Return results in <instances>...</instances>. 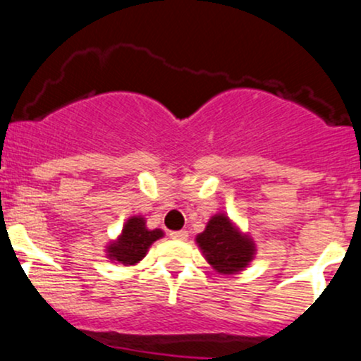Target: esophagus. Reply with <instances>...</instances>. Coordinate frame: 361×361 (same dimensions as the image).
Segmentation results:
<instances>
[{"label":"esophagus","mask_w":361,"mask_h":361,"mask_svg":"<svg viewBox=\"0 0 361 361\" xmlns=\"http://www.w3.org/2000/svg\"><path fill=\"white\" fill-rule=\"evenodd\" d=\"M169 238L176 239V241H186L188 239V231H173V233H169Z\"/></svg>","instance_id":"obj_1"}]
</instances>
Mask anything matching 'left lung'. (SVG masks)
<instances>
[{
    "label": "left lung",
    "instance_id": "1",
    "mask_svg": "<svg viewBox=\"0 0 361 361\" xmlns=\"http://www.w3.org/2000/svg\"><path fill=\"white\" fill-rule=\"evenodd\" d=\"M210 267L222 275L243 271L256 255L255 241L243 234L226 214H215L195 239Z\"/></svg>",
    "mask_w": 361,
    "mask_h": 361
}]
</instances>
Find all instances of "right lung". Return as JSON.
<instances>
[{
    "label": "right lung",
    "mask_w": 361,
    "mask_h": 361,
    "mask_svg": "<svg viewBox=\"0 0 361 361\" xmlns=\"http://www.w3.org/2000/svg\"><path fill=\"white\" fill-rule=\"evenodd\" d=\"M163 235V231L147 229L144 217L134 215L123 224L118 238L106 246V256L109 259L122 263L123 267H132V264H137L146 256L151 244Z\"/></svg>",
    "instance_id": "right-lung-1"
}]
</instances>
